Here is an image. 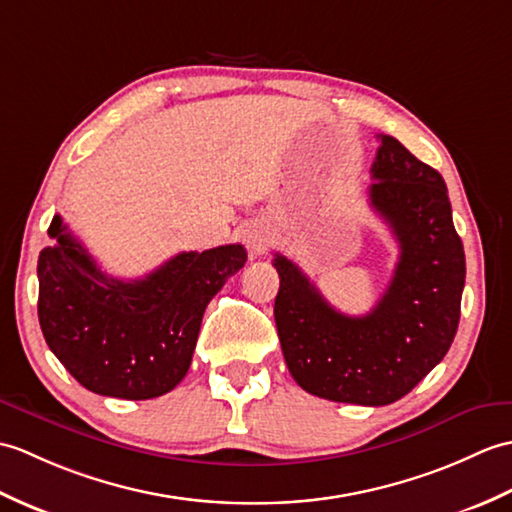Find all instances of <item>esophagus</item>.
Returning a JSON list of instances; mask_svg holds the SVG:
<instances>
[{
	"instance_id": "1",
	"label": "esophagus",
	"mask_w": 512,
	"mask_h": 512,
	"mask_svg": "<svg viewBox=\"0 0 512 512\" xmlns=\"http://www.w3.org/2000/svg\"><path fill=\"white\" fill-rule=\"evenodd\" d=\"M243 241L249 256L260 258L269 252L271 245H274V234H271L265 223H249L243 230Z\"/></svg>"
}]
</instances>
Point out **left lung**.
Wrapping results in <instances>:
<instances>
[{"instance_id":"left-lung-1","label":"left lung","mask_w":512,"mask_h":512,"mask_svg":"<svg viewBox=\"0 0 512 512\" xmlns=\"http://www.w3.org/2000/svg\"><path fill=\"white\" fill-rule=\"evenodd\" d=\"M379 140L368 199L401 254L377 306L339 313L298 265L274 258V315L291 377L309 394L368 407L399 401L447 355L467 276L445 179L392 135Z\"/></svg>"}]
</instances>
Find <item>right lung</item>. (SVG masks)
I'll list each match as a JSON object with an SVG mask.
<instances>
[{
	"label": "right lung",
	"instance_id": "right-lung-1",
	"mask_svg": "<svg viewBox=\"0 0 512 512\" xmlns=\"http://www.w3.org/2000/svg\"><path fill=\"white\" fill-rule=\"evenodd\" d=\"M39 254V324L65 370L102 396L155 399L186 377L208 302L245 265L243 245L181 252L149 276L120 280L56 214Z\"/></svg>",
	"mask_w": 512,
	"mask_h": 512
}]
</instances>
